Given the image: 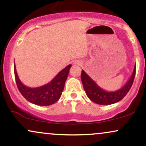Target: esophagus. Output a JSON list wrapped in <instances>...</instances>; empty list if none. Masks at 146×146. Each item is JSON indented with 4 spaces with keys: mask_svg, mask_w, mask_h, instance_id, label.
Here are the masks:
<instances>
[{
    "mask_svg": "<svg viewBox=\"0 0 146 146\" xmlns=\"http://www.w3.org/2000/svg\"><path fill=\"white\" fill-rule=\"evenodd\" d=\"M75 64H78V65H79V64H80V63H79V62H75Z\"/></svg>",
    "mask_w": 146,
    "mask_h": 146,
    "instance_id": "34e87169",
    "label": "esophagus"
}]
</instances>
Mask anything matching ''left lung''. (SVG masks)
<instances>
[{"instance_id": "1", "label": "left lung", "mask_w": 146, "mask_h": 146, "mask_svg": "<svg viewBox=\"0 0 146 146\" xmlns=\"http://www.w3.org/2000/svg\"><path fill=\"white\" fill-rule=\"evenodd\" d=\"M135 73L136 65L134 68L132 75L126 84L120 89L115 91H106L104 90L99 86L84 70L82 71L81 80L86 94L91 101L100 105H109L119 102L126 95L133 83Z\"/></svg>"}]
</instances>
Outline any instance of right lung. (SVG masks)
Listing matches in <instances>:
<instances>
[{
    "mask_svg": "<svg viewBox=\"0 0 146 146\" xmlns=\"http://www.w3.org/2000/svg\"><path fill=\"white\" fill-rule=\"evenodd\" d=\"M71 67V64L68 65L46 84L36 88H30L23 84L20 80L14 64L15 79L18 90L27 101L34 104L42 106L53 104L61 97Z\"/></svg>",
    "mask_w": 146,
    "mask_h": 146,
    "instance_id": "1",
    "label": "right lung"
}]
</instances>
